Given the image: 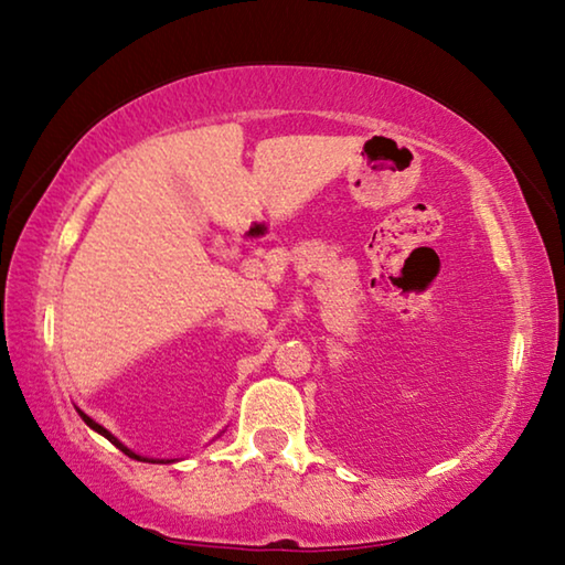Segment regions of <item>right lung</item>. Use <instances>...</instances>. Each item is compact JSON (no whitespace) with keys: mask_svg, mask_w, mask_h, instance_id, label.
<instances>
[{"mask_svg":"<svg viewBox=\"0 0 565 565\" xmlns=\"http://www.w3.org/2000/svg\"><path fill=\"white\" fill-rule=\"evenodd\" d=\"M79 415H82V420H85L87 425H89V428L92 430H95V433H99V436H105L109 443H113V446H117L119 450H122L125 452V456H129V458H135V460H142V463H170V460H154V458H145V456H137V452L135 450H129L127 446H125V443H119L115 436H113V433H109L107 428H102V425L99 423H95V420H92L89 418V415L87 413H82V411H77Z\"/></svg>","mask_w":565,"mask_h":565,"instance_id":"right-lung-1","label":"right lung"}]
</instances>
